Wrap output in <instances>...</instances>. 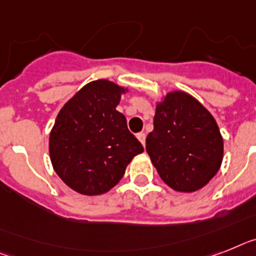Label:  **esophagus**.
I'll return each instance as SVG.
<instances>
[{"mask_svg":"<svg viewBox=\"0 0 256 256\" xmlns=\"http://www.w3.org/2000/svg\"><path fill=\"white\" fill-rule=\"evenodd\" d=\"M137 138H138V141H140L141 144H142L144 146H145V140H146V134L144 132H140V133H137Z\"/></svg>","mask_w":256,"mask_h":256,"instance_id":"34e87169","label":"esophagus"}]
</instances>
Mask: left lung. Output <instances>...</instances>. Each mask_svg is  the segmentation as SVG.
Segmentation results:
<instances>
[{
  "mask_svg": "<svg viewBox=\"0 0 256 256\" xmlns=\"http://www.w3.org/2000/svg\"><path fill=\"white\" fill-rule=\"evenodd\" d=\"M146 152L168 187L194 192L217 174L224 142L208 110L187 92H172L157 104Z\"/></svg>",
  "mask_w": 256,
  "mask_h": 256,
  "instance_id": "1",
  "label": "left lung"
}]
</instances>
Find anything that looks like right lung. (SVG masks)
Instances as JSON below:
<instances>
[{
    "mask_svg": "<svg viewBox=\"0 0 256 256\" xmlns=\"http://www.w3.org/2000/svg\"><path fill=\"white\" fill-rule=\"evenodd\" d=\"M126 88L107 80L88 84L65 103L50 134L56 174L82 195H100L119 183L132 158L144 152L116 110Z\"/></svg>",
    "mask_w": 256,
    "mask_h": 256,
    "instance_id": "obj_1",
    "label": "right lung"
}]
</instances>
